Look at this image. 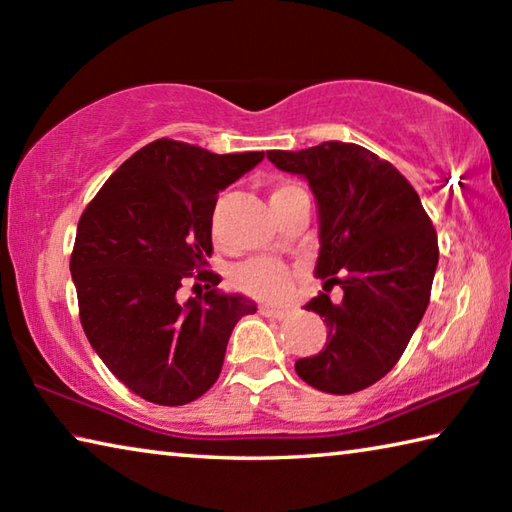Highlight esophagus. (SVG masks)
Segmentation results:
<instances>
[{
  "label": "esophagus",
  "mask_w": 512,
  "mask_h": 512,
  "mask_svg": "<svg viewBox=\"0 0 512 512\" xmlns=\"http://www.w3.org/2000/svg\"><path fill=\"white\" fill-rule=\"evenodd\" d=\"M259 314L266 316V318H277V320H280V318L287 316V309H275V307L262 305V307H259Z\"/></svg>",
  "instance_id": "34e87169"
}]
</instances>
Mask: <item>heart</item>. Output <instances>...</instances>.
Wrapping results in <instances>:
<instances>
[{
  "label": "heart",
  "mask_w": 512,
  "mask_h": 512,
  "mask_svg": "<svg viewBox=\"0 0 512 512\" xmlns=\"http://www.w3.org/2000/svg\"><path fill=\"white\" fill-rule=\"evenodd\" d=\"M296 189L300 187L291 183H282L273 189V196L296 192ZM291 277H293L291 268L287 264L277 262V259L257 257L237 266L235 273H232V282H235V287L239 291L248 293V296H253L257 300H266V302H277L287 298V293L291 289Z\"/></svg>",
  "instance_id": "b5f03b06"
}]
</instances>
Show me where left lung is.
<instances>
[{
  "instance_id": "obj_1",
  "label": "left lung",
  "mask_w": 512,
  "mask_h": 512,
  "mask_svg": "<svg viewBox=\"0 0 512 512\" xmlns=\"http://www.w3.org/2000/svg\"><path fill=\"white\" fill-rule=\"evenodd\" d=\"M277 169L309 183L318 207L316 277L339 284L305 309L327 323V345L296 361V372L323 393L350 395L400 361L427 311L438 266V237L420 196L391 162L350 142L302 151H268Z\"/></svg>"
}]
</instances>
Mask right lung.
I'll return each instance as SVG.
<instances>
[{"mask_svg": "<svg viewBox=\"0 0 512 512\" xmlns=\"http://www.w3.org/2000/svg\"><path fill=\"white\" fill-rule=\"evenodd\" d=\"M264 160L262 151L210 153L155 140L106 180L76 228L69 262L81 325L108 370L160 406L194 402L221 375L237 320L257 307L221 293L203 271L216 196ZM211 289L178 303L185 276Z\"/></svg>", "mask_w": 512, "mask_h": 512, "instance_id": "add662e5", "label": "right lung"}]
</instances>
